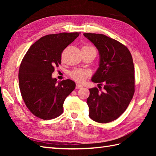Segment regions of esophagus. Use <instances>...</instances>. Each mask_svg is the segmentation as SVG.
Segmentation results:
<instances>
[{
  "mask_svg": "<svg viewBox=\"0 0 156 156\" xmlns=\"http://www.w3.org/2000/svg\"><path fill=\"white\" fill-rule=\"evenodd\" d=\"M82 85H80V84H76V88H77V89H80V88H82Z\"/></svg>",
  "mask_w": 156,
  "mask_h": 156,
  "instance_id": "obj_1",
  "label": "esophagus"
}]
</instances>
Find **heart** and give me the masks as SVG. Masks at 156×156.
<instances>
[{"label":"heart","instance_id":"b5f03b06","mask_svg":"<svg viewBox=\"0 0 156 156\" xmlns=\"http://www.w3.org/2000/svg\"><path fill=\"white\" fill-rule=\"evenodd\" d=\"M89 49H94V50H95V48L89 45H84L82 48V50H89ZM90 75V72L88 70L82 69H76L70 73L71 77L74 80L78 82H83Z\"/></svg>","mask_w":156,"mask_h":156}]
</instances>
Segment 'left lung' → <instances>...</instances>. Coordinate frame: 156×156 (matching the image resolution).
I'll list each match as a JSON object with an SVG mask.
<instances>
[{
  "label": "left lung",
  "instance_id": "1",
  "mask_svg": "<svg viewBox=\"0 0 156 156\" xmlns=\"http://www.w3.org/2000/svg\"><path fill=\"white\" fill-rule=\"evenodd\" d=\"M99 53V66L92 81L104 83L103 91L89 89V117L107 123L119 118L127 109L135 92L134 65L127 47L103 34H84Z\"/></svg>",
  "mask_w": 156,
  "mask_h": 156
}]
</instances>
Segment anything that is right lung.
Listing matches in <instances>:
<instances>
[{
	"instance_id": "add662e5",
	"label": "right lung",
	"mask_w": 156,
	"mask_h": 156,
	"mask_svg": "<svg viewBox=\"0 0 156 156\" xmlns=\"http://www.w3.org/2000/svg\"><path fill=\"white\" fill-rule=\"evenodd\" d=\"M80 33H60L44 36L34 43L23 58L19 70V88L25 104L33 114L44 120L58 117L66 97L76 84L69 79L52 78L61 64V54Z\"/></svg>"
}]
</instances>
